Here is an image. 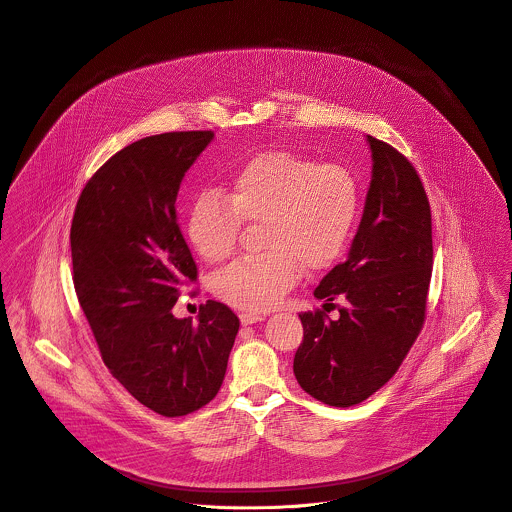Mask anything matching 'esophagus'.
Wrapping results in <instances>:
<instances>
[{
	"mask_svg": "<svg viewBox=\"0 0 512 512\" xmlns=\"http://www.w3.org/2000/svg\"><path fill=\"white\" fill-rule=\"evenodd\" d=\"M262 319H264L262 313H252V311H242L240 313V323L242 325H252V323H258Z\"/></svg>",
	"mask_w": 512,
	"mask_h": 512,
	"instance_id": "esophagus-1",
	"label": "esophagus"
}]
</instances>
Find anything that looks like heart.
Here are the masks:
<instances>
[{"label":"heart","mask_w":512,"mask_h":512,"mask_svg":"<svg viewBox=\"0 0 512 512\" xmlns=\"http://www.w3.org/2000/svg\"><path fill=\"white\" fill-rule=\"evenodd\" d=\"M359 209V183L345 165L317 163L292 149H266L238 163L222 193H199L185 228L195 252L217 264L236 250L242 222H264L266 254L220 270L213 293L234 307L266 311L292 290L301 266L317 272L343 256Z\"/></svg>","instance_id":"1"}]
</instances>
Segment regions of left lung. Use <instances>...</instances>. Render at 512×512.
Returning a JSON list of instances; mask_svg holds the SVG:
<instances>
[{
    "instance_id": "1",
    "label": "left lung",
    "mask_w": 512,
    "mask_h": 512,
    "mask_svg": "<svg viewBox=\"0 0 512 512\" xmlns=\"http://www.w3.org/2000/svg\"><path fill=\"white\" fill-rule=\"evenodd\" d=\"M372 181L345 262L315 288L339 309L299 313L303 341L293 357L299 386L315 400L349 408L382 388L418 339L428 307L434 244L424 183L396 147L366 138ZM343 296L345 306L332 299Z\"/></svg>"
}]
</instances>
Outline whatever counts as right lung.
I'll list each match as a JSON object with an SVG mask.
<instances>
[{"instance_id":"obj_1","label":"right lung","mask_w":512,"mask_h":512,"mask_svg":"<svg viewBox=\"0 0 512 512\" xmlns=\"http://www.w3.org/2000/svg\"><path fill=\"white\" fill-rule=\"evenodd\" d=\"M211 130L149 136L114 153L84 185L71 224L78 303L112 376L149 410L187 416L219 392L240 321L209 299L199 321L173 317L197 264L175 201Z\"/></svg>"}]
</instances>
